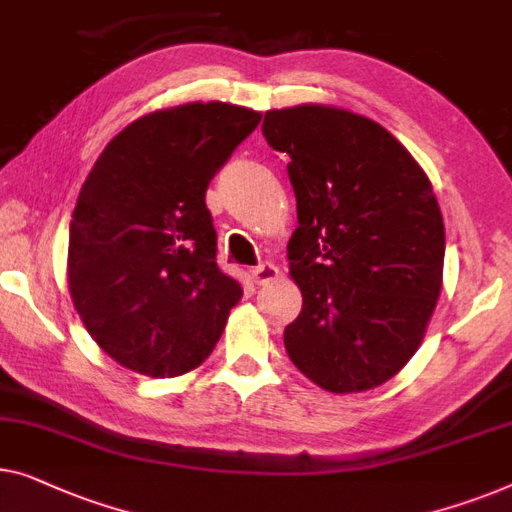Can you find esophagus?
Here are the masks:
<instances>
[{
    "label": "esophagus",
    "instance_id": "34e87169",
    "mask_svg": "<svg viewBox=\"0 0 512 512\" xmlns=\"http://www.w3.org/2000/svg\"><path fill=\"white\" fill-rule=\"evenodd\" d=\"M277 277H279V268L274 263H258L256 268L251 270V279H254L258 286L270 284V281H274Z\"/></svg>",
    "mask_w": 512,
    "mask_h": 512
}]
</instances>
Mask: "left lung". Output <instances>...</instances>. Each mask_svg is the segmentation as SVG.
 I'll return each instance as SVG.
<instances>
[{"label":"left lung","instance_id":"left-lung-1","mask_svg":"<svg viewBox=\"0 0 512 512\" xmlns=\"http://www.w3.org/2000/svg\"><path fill=\"white\" fill-rule=\"evenodd\" d=\"M261 129L291 159L298 201L286 249L302 311L284 330L288 358L323 390L376 388L418 351L441 293L432 182L390 131L342 108L268 110Z\"/></svg>","mask_w":512,"mask_h":512}]
</instances>
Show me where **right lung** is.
I'll return each instance as SVG.
<instances>
[{"instance_id": "1", "label": "right lung", "mask_w": 512, "mask_h": 512, "mask_svg": "<svg viewBox=\"0 0 512 512\" xmlns=\"http://www.w3.org/2000/svg\"><path fill=\"white\" fill-rule=\"evenodd\" d=\"M233 103L140 117L106 145L69 231V291L94 342L133 372L170 379L219 342L242 286L217 265L205 191L258 127Z\"/></svg>"}]
</instances>
